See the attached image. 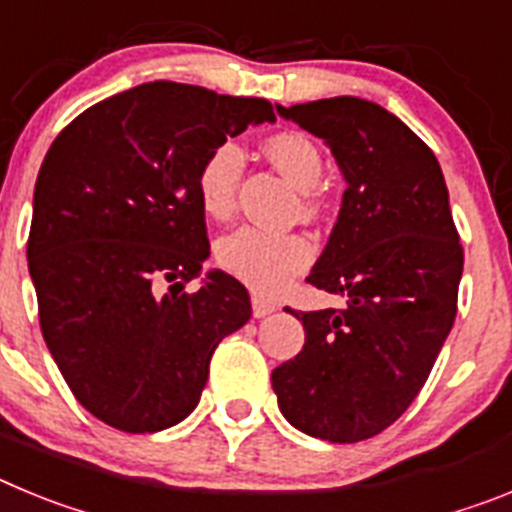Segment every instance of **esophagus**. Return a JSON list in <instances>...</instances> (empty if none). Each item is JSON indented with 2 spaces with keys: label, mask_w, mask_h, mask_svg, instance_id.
<instances>
[{
  "label": "esophagus",
  "mask_w": 512,
  "mask_h": 512,
  "mask_svg": "<svg viewBox=\"0 0 512 512\" xmlns=\"http://www.w3.org/2000/svg\"><path fill=\"white\" fill-rule=\"evenodd\" d=\"M251 307H253V315H256V318H266V315H271V312L277 310V305H274V302L266 300V297H261V295L251 297Z\"/></svg>",
  "instance_id": "esophagus-1"
}]
</instances>
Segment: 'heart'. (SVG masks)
I'll return each mask as SVG.
<instances>
[{
    "instance_id": "1",
    "label": "heart",
    "mask_w": 512,
    "mask_h": 512,
    "mask_svg": "<svg viewBox=\"0 0 512 512\" xmlns=\"http://www.w3.org/2000/svg\"><path fill=\"white\" fill-rule=\"evenodd\" d=\"M264 156L271 166L302 192L300 210L305 217L320 212V187L325 174L323 153L307 135L284 130L264 140ZM243 174V151L235 143H220L207 153L197 171V200L202 212L217 223L235 215L238 184ZM215 261L230 277L241 279L261 295H274L287 287L292 277L305 271L312 261V243L300 233H266L256 228H241L220 238L215 246Z\"/></svg>"
}]
</instances>
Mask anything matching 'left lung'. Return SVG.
Masks as SVG:
<instances>
[{
  "label": "left lung",
  "instance_id": "1",
  "mask_svg": "<svg viewBox=\"0 0 512 512\" xmlns=\"http://www.w3.org/2000/svg\"><path fill=\"white\" fill-rule=\"evenodd\" d=\"M277 112L328 143L348 184L307 277L348 302L287 307L305 346L271 372V387L307 436L364 441L410 408L454 325L464 248L449 189L431 148L379 104L333 97Z\"/></svg>",
  "mask_w": 512,
  "mask_h": 512
}]
</instances>
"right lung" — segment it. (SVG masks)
I'll return each instance as SVG.
<instances>
[{
  "mask_svg": "<svg viewBox=\"0 0 512 512\" xmlns=\"http://www.w3.org/2000/svg\"><path fill=\"white\" fill-rule=\"evenodd\" d=\"M264 120L266 99L151 81L92 104L45 153L27 238L40 330L76 400L117 431L187 418L217 343L251 318L223 271L182 289L210 256L197 171Z\"/></svg>",
  "mask_w": 512,
  "mask_h": 512,
  "instance_id": "1",
  "label": "right lung"
}]
</instances>
